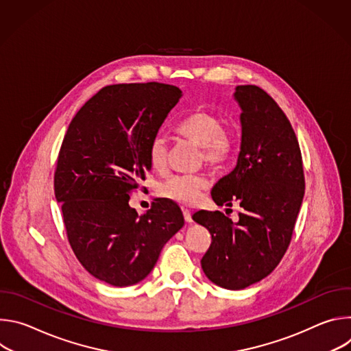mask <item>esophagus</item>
<instances>
[{
	"label": "esophagus",
	"instance_id": "esophagus-1",
	"mask_svg": "<svg viewBox=\"0 0 351 351\" xmlns=\"http://www.w3.org/2000/svg\"><path fill=\"white\" fill-rule=\"evenodd\" d=\"M182 211H183V217H184V221H186L187 223H191V222H193V219H191V213H190L189 210H186V208H183Z\"/></svg>",
	"mask_w": 351,
	"mask_h": 351
}]
</instances>
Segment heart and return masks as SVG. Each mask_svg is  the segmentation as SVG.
<instances>
[{
    "label": "heart",
    "mask_w": 351,
    "mask_h": 351,
    "mask_svg": "<svg viewBox=\"0 0 351 351\" xmlns=\"http://www.w3.org/2000/svg\"><path fill=\"white\" fill-rule=\"evenodd\" d=\"M176 132L202 148V158L211 167L223 165L233 153V136L223 130L222 119L211 111H193L178 123ZM148 160L153 169H165L168 143L162 136H156L149 143ZM207 186L208 180L204 175H173L160 184L158 191L162 197L171 198L176 203L193 206Z\"/></svg>",
    "instance_id": "b5f03b06"
}]
</instances>
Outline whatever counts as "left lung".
<instances>
[{
  "label": "left lung",
  "instance_id": "obj_1",
  "mask_svg": "<svg viewBox=\"0 0 351 351\" xmlns=\"http://www.w3.org/2000/svg\"><path fill=\"white\" fill-rule=\"evenodd\" d=\"M241 141L236 167L213 187L217 206L244 210L237 222L219 211H198L194 222L211 233L202 258L215 285L240 290L268 276L285 256L304 197L302 153L285 112L263 88L237 86Z\"/></svg>",
  "mask_w": 351,
  "mask_h": 351
}]
</instances>
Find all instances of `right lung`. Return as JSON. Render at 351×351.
<instances>
[{"label": "right lung", "mask_w": 351, "mask_h": 351, "mask_svg": "<svg viewBox=\"0 0 351 351\" xmlns=\"http://www.w3.org/2000/svg\"><path fill=\"white\" fill-rule=\"evenodd\" d=\"M182 95L176 86L157 82L112 84L69 123L56 198L75 256L98 280L117 287L141 282L184 225L169 199H157L143 215L129 206V193L152 171L149 143Z\"/></svg>", "instance_id": "obj_1"}]
</instances>
